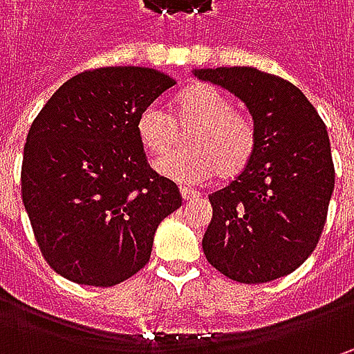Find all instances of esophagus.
Segmentation results:
<instances>
[{
    "label": "esophagus",
    "instance_id": "obj_1",
    "mask_svg": "<svg viewBox=\"0 0 354 354\" xmlns=\"http://www.w3.org/2000/svg\"><path fill=\"white\" fill-rule=\"evenodd\" d=\"M179 191H181V197H183V201H195V198H198V193L195 191V189H189V187H181Z\"/></svg>",
    "mask_w": 354,
    "mask_h": 354
}]
</instances>
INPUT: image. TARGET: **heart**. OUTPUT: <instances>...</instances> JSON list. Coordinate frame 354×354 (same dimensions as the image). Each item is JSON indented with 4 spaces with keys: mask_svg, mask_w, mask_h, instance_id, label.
I'll return each instance as SVG.
<instances>
[{
    "mask_svg": "<svg viewBox=\"0 0 354 354\" xmlns=\"http://www.w3.org/2000/svg\"><path fill=\"white\" fill-rule=\"evenodd\" d=\"M140 143L162 157L187 136V149L157 161V171L179 183H201L214 175L232 179L250 165L258 147V128L248 112L211 84L183 90L171 116L157 104L143 108L136 122Z\"/></svg>",
    "mask_w": 354,
    "mask_h": 354,
    "instance_id": "1",
    "label": "heart"
}]
</instances>
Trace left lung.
Returning <instances> with one entry per match:
<instances>
[{"instance_id":"left-lung-1","label":"left lung","mask_w":354,"mask_h":354,"mask_svg":"<svg viewBox=\"0 0 354 354\" xmlns=\"http://www.w3.org/2000/svg\"><path fill=\"white\" fill-rule=\"evenodd\" d=\"M195 76L236 94L258 128L250 165L209 195L212 221L203 250L240 283L292 274L319 242L335 165L323 120L292 82L252 66L198 68Z\"/></svg>"}]
</instances>
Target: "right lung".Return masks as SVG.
I'll use <instances>...</instances> for the list:
<instances>
[{"mask_svg": "<svg viewBox=\"0 0 354 354\" xmlns=\"http://www.w3.org/2000/svg\"><path fill=\"white\" fill-rule=\"evenodd\" d=\"M173 86L156 68L84 71L33 120L21 198L43 258L62 278L110 288L149 262L156 228L183 198L149 167L136 122Z\"/></svg>", "mask_w": 354, "mask_h": 354, "instance_id": "right-lung-1", "label": "right lung"}]
</instances>
